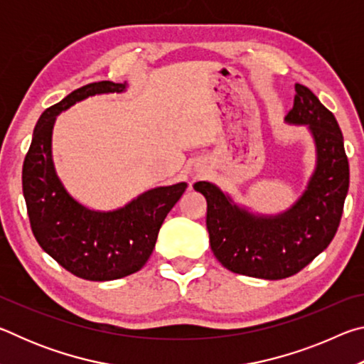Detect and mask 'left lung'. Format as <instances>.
Returning a JSON list of instances; mask_svg holds the SVG:
<instances>
[{"label": "left lung", "instance_id": "8db88e82", "mask_svg": "<svg viewBox=\"0 0 364 364\" xmlns=\"http://www.w3.org/2000/svg\"><path fill=\"white\" fill-rule=\"evenodd\" d=\"M284 120L306 127L316 151L315 171L287 210L254 213L237 205L217 184H194L207 199L213 255L232 273L269 281L289 278L328 247L341 223L350 170L336 117L306 86L295 83L294 107Z\"/></svg>", "mask_w": 364, "mask_h": 364}]
</instances>
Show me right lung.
<instances>
[{"instance_id": "add662e5", "label": "right lung", "mask_w": 364, "mask_h": 364, "mask_svg": "<svg viewBox=\"0 0 364 364\" xmlns=\"http://www.w3.org/2000/svg\"><path fill=\"white\" fill-rule=\"evenodd\" d=\"M125 90L127 83L97 82L72 91L41 114L23 160L22 189L36 242L60 267L88 281L120 279L143 268L165 217L188 188H152L109 212L83 205L65 189L53 160L58 115L90 96Z\"/></svg>"}]
</instances>
